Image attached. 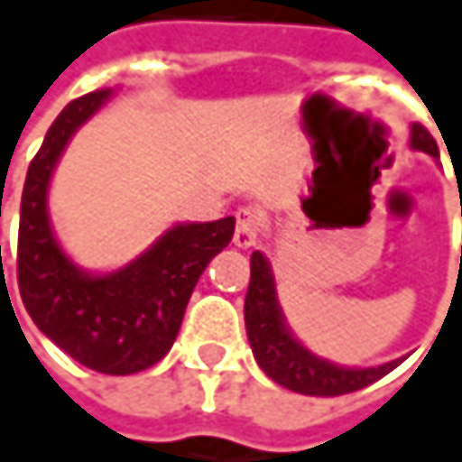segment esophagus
Segmentation results:
<instances>
[{"mask_svg":"<svg viewBox=\"0 0 462 462\" xmlns=\"http://www.w3.org/2000/svg\"><path fill=\"white\" fill-rule=\"evenodd\" d=\"M259 227H262V214L254 206H243L235 214V235L232 243L237 248H251L259 237Z\"/></svg>","mask_w":462,"mask_h":462,"instance_id":"esophagus-1","label":"esophagus"}]
</instances>
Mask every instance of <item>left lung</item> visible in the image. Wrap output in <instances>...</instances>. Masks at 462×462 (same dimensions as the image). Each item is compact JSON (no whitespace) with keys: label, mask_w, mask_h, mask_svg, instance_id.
I'll return each instance as SVG.
<instances>
[{"label":"left lung","mask_w":462,"mask_h":462,"mask_svg":"<svg viewBox=\"0 0 462 462\" xmlns=\"http://www.w3.org/2000/svg\"><path fill=\"white\" fill-rule=\"evenodd\" d=\"M410 146L430 157H439L436 141L422 125H412ZM243 316H245V334H248L256 364L270 380H275L278 385L294 393H305V396L353 393L377 383L380 377H385L402 364V358H396V361L369 366V369H350V366H339L326 358H319L302 342H297L283 323L273 270L262 251L251 254V281H248Z\"/></svg>","instance_id":"obj_1"}]
</instances>
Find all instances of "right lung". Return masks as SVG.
I'll use <instances>...</instances> for the list:
<instances>
[{"mask_svg": "<svg viewBox=\"0 0 462 462\" xmlns=\"http://www.w3.org/2000/svg\"><path fill=\"white\" fill-rule=\"evenodd\" d=\"M109 96L112 90H96L74 98L29 165L18 227V289L32 321L74 361L101 374H136L171 350L192 289L232 240L235 219L176 225L117 273L93 275L77 267L50 227L47 187L69 139Z\"/></svg>", "mask_w": 462, "mask_h": 462, "instance_id": "1", "label": "right lung"}]
</instances>
